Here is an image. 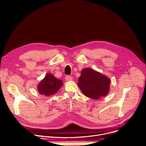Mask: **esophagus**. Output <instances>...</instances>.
<instances>
[{"label": "esophagus", "instance_id": "34e87169", "mask_svg": "<svg viewBox=\"0 0 146 146\" xmlns=\"http://www.w3.org/2000/svg\"><path fill=\"white\" fill-rule=\"evenodd\" d=\"M65 79H66V81H70V80H72V77L71 76H66L65 77Z\"/></svg>", "mask_w": 146, "mask_h": 146}]
</instances>
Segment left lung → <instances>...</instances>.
<instances>
[{
    "instance_id": "left-lung-1",
    "label": "left lung",
    "mask_w": 146,
    "mask_h": 146,
    "mask_svg": "<svg viewBox=\"0 0 146 146\" xmlns=\"http://www.w3.org/2000/svg\"><path fill=\"white\" fill-rule=\"evenodd\" d=\"M110 82L109 78L104 75L91 68H85L78 78V86L88 98L99 99L108 94Z\"/></svg>"
}]
</instances>
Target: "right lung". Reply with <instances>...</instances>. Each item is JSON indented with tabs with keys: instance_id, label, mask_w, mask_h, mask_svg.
Returning <instances> with one entry per match:
<instances>
[{
	"instance_id": "add662e5",
	"label": "right lung",
	"mask_w": 146,
	"mask_h": 146,
	"mask_svg": "<svg viewBox=\"0 0 146 146\" xmlns=\"http://www.w3.org/2000/svg\"><path fill=\"white\" fill-rule=\"evenodd\" d=\"M63 85L62 80L57 79L51 74H47L38 84L37 89L39 94L50 96L57 92Z\"/></svg>"
}]
</instances>
